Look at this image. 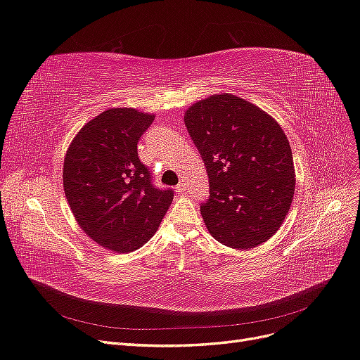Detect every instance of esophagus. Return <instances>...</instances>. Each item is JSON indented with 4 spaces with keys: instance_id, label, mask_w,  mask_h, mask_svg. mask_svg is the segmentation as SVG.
<instances>
[{
    "instance_id": "esophagus-1",
    "label": "esophagus",
    "mask_w": 360,
    "mask_h": 360,
    "mask_svg": "<svg viewBox=\"0 0 360 360\" xmlns=\"http://www.w3.org/2000/svg\"><path fill=\"white\" fill-rule=\"evenodd\" d=\"M186 191H188V188H186V184H184V183H180L179 186H177V192L181 193V195L186 193Z\"/></svg>"
}]
</instances>
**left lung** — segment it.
<instances>
[{"label": "left lung", "instance_id": "8db88e82", "mask_svg": "<svg viewBox=\"0 0 360 360\" xmlns=\"http://www.w3.org/2000/svg\"><path fill=\"white\" fill-rule=\"evenodd\" d=\"M183 120L209 174L210 198L201 205L207 230L233 249L267 242L296 189L284 130L259 106L230 93L195 102Z\"/></svg>", "mask_w": 360, "mask_h": 360}]
</instances>
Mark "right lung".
Instances as JSON below:
<instances>
[{"label":"right lung","instance_id":"1","mask_svg":"<svg viewBox=\"0 0 360 360\" xmlns=\"http://www.w3.org/2000/svg\"><path fill=\"white\" fill-rule=\"evenodd\" d=\"M153 120L135 108H110L81 127L64 156L63 188L73 217L112 252L143 248L172 202V191L155 188L138 158V139Z\"/></svg>","mask_w":360,"mask_h":360}]
</instances>
